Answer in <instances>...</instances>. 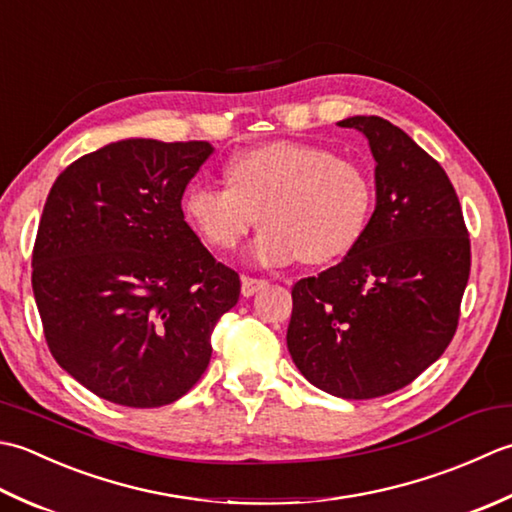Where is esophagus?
Returning a JSON list of instances; mask_svg holds the SVG:
<instances>
[{"instance_id": "1", "label": "esophagus", "mask_w": 512, "mask_h": 512, "mask_svg": "<svg viewBox=\"0 0 512 512\" xmlns=\"http://www.w3.org/2000/svg\"><path fill=\"white\" fill-rule=\"evenodd\" d=\"M263 287H267V280L265 278H252V276H243L241 278V291L243 296H254L256 291H260Z\"/></svg>"}]
</instances>
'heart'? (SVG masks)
<instances>
[{"instance_id": "obj_1", "label": "heart", "mask_w": 512, "mask_h": 512, "mask_svg": "<svg viewBox=\"0 0 512 512\" xmlns=\"http://www.w3.org/2000/svg\"><path fill=\"white\" fill-rule=\"evenodd\" d=\"M227 185L194 183L183 194V214L203 241L227 252L258 223L252 247L260 263L300 258L327 265L356 247L375 205V185L360 163L327 148L276 141L234 154Z\"/></svg>"}]
</instances>
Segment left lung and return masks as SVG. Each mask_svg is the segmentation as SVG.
Here are the masks:
<instances>
[{
  "label": "left lung",
  "instance_id": "1",
  "mask_svg": "<svg viewBox=\"0 0 512 512\" xmlns=\"http://www.w3.org/2000/svg\"><path fill=\"white\" fill-rule=\"evenodd\" d=\"M338 125L369 139L375 210L342 263L291 289L287 347L314 387L371 400L411 384L451 344L471 238L453 183L409 134L382 117Z\"/></svg>",
  "mask_w": 512,
  "mask_h": 512
}]
</instances>
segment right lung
Returning <instances> with one entry per match:
<instances>
[{
    "instance_id": "right-lung-1",
    "label": "right lung",
    "mask_w": 512,
    "mask_h": 512,
    "mask_svg": "<svg viewBox=\"0 0 512 512\" xmlns=\"http://www.w3.org/2000/svg\"><path fill=\"white\" fill-rule=\"evenodd\" d=\"M207 141L125 139L57 176L33 249L52 358L99 398L154 409L190 391L212 331L241 294L234 269L185 223L181 198Z\"/></svg>"
}]
</instances>
